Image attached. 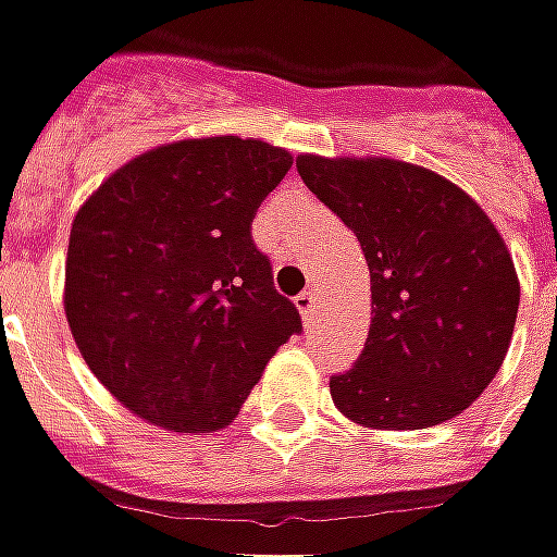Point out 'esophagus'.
<instances>
[{
    "label": "esophagus",
    "mask_w": 557,
    "mask_h": 557,
    "mask_svg": "<svg viewBox=\"0 0 557 557\" xmlns=\"http://www.w3.org/2000/svg\"><path fill=\"white\" fill-rule=\"evenodd\" d=\"M296 308H299V314H302L305 321H311L314 318V308H318V293L314 289H305L296 296Z\"/></svg>",
    "instance_id": "1"
}]
</instances>
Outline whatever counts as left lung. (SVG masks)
I'll list each match as a JSON object with an SVG mask.
<instances>
[{
  "instance_id": "1",
  "label": "left lung",
  "mask_w": 557,
  "mask_h": 557,
  "mask_svg": "<svg viewBox=\"0 0 557 557\" xmlns=\"http://www.w3.org/2000/svg\"><path fill=\"white\" fill-rule=\"evenodd\" d=\"M305 186L349 227L371 271L361 358L330 380L339 414L371 430H426L498 374L518 321L511 252L471 196L396 158L299 156Z\"/></svg>"
}]
</instances>
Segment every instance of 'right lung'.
Masks as SVG:
<instances>
[{
	"instance_id": "obj_1",
	"label": "right lung",
	"mask_w": 557,
	"mask_h": 557,
	"mask_svg": "<svg viewBox=\"0 0 557 557\" xmlns=\"http://www.w3.org/2000/svg\"><path fill=\"white\" fill-rule=\"evenodd\" d=\"M293 168L264 139L202 136L121 164L74 214L64 314L86 368L136 418L214 433L302 330L252 243Z\"/></svg>"
}]
</instances>
